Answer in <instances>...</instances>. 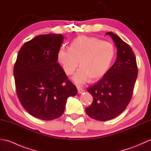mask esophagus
<instances>
[{"mask_svg": "<svg viewBox=\"0 0 151 151\" xmlns=\"http://www.w3.org/2000/svg\"><path fill=\"white\" fill-rule=\"evenodd\" d=\"M77 89H78V93H83V92L84 91V89H82V88H81V87H77Z\"/></svg>", "mask_w": 151, "mask_h": 151, "instance_id": "34e87169", "label": "esophagus"}]
</instances>
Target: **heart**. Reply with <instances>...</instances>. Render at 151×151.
Segmentation results:
<instances>
[{
	"label": "heart",
	"instance_id": "b5f03b06",
	"mask_svg": "<svg viewBox=\"0 0 151 151\" xmlns=\"http://www.w3.org/2000/svg\"><path fill=\"white\" fill-rule=\"evenodd\" d=\"M115 56V48L110 41L96 37L80 36L70 43V48L62 47L57 54L58 62L67 75H71L78 66L81 68L73 77L81 85L91 79L103 76L110 69Z\"/></svg>",
	"mask_w": 151,
	"mask_h": 151
}]
</instances>
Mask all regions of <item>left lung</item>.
Masks as SVG:
<instances>
[{"label":"left lung","mask_w":151,"mask_h":151,"mask_svg":"<svg viewBox=\"0 0 151 151\" xmlns=\"http://www.w3.org/2000/svg\"><path fill=\"white\" fill-rule=\"evenodd\" d=\"M117 48V59L108 72L87 90L93 98L86 112L94 119L106 121L121 114L129 104L137 76L136 56L131 47L109 32Z\"/></svg>","instance_id":"8db88e82"}]
</instances>
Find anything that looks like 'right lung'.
<instances>
[{"label":"right lung","instance_id":"right-lung-1","mask_svg":"<svg viewBox=\"0 0 151 151\" xmlns=\"http://www.w3.org/2000/svg\"><path fill=\"white\" fill-rule=\"evenodd\" d=\"M62 34L40 35L25 43L19 51L14 75L17 95L23 108L44 121L60 117L67 99L78 93L58 63Z\"/></svg>","mask_w":151,"mask_h":151}]
</instances>
